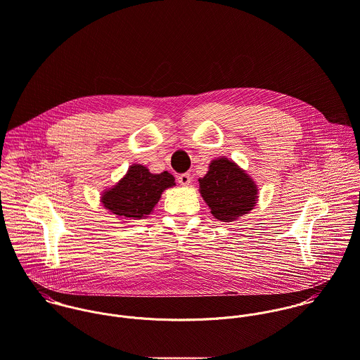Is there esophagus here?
Segmentation results:
<instances>
[{"instance_id":"34e87169","label":"esophagus","mask_w":360,"mask_h":360,"mask_svg":"<svg viewBox=\"0 0 360 360\" xmlns=\"http://www.w3.org/2000/svg\"><path fill=\"white\" fill-rule=\"evenodd\" d=\"M176 179H178V184H181L182 186H188L191 184V181H192L189 174H181Z\"/></svg>"}]
</instances>
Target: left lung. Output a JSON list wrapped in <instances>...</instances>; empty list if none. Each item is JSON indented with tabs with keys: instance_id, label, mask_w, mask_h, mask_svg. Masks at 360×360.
<instances>
[{
	"instance_id": "1",
	"label": "left lung",
	"mask_w": 360,
	"mask_h": 360,
	"mask_svg": "<svg viewBox=\"0 0 360 360\" xmlns=\"http://www.w3.org/2000/svg\"><path fill=\"white\" fill-rule=\"evenodd\" d=\"M199 184L205 202L219 221H233L250 212L256 205L255 182L228 158L214 160Z\"/></svg>"
}]
</instances>
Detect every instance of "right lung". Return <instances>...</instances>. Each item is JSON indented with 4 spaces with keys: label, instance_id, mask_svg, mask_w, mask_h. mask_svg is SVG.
I'll use <instances>...</instances> for the list:
<instances>
[{
    "label": "right lung",
    "instance_id": "1",
    "mask_svg": "<svg viewBox=\"0 0 360 360\" xmlns=\"http://www.w3.org/2000/svg\"><path fill=\"white\" fill-rule=\"evenodd\" d=\"M174 181L167 171L150 174L146 167L135 164L112 189L103 195L101 202L115 216L141 219L151 213L161 193L175 185Z\"/></svg>",
    "mask_w": 360,
    "mask_h": 360
}]
</instances>
